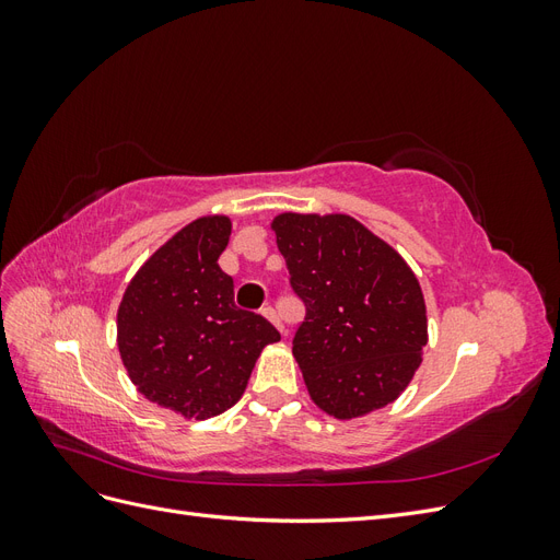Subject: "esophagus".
I'll list each match as a JSON object with an SVG mask.
<instances>
[{
	"instance_id": "34e87169",
	"label": "esophagus",
	"mask_w": 560,
	"mask_h": 560,
	"mask_svg": "<svg viewBox=\"0 0 560 560\" xmlns=\"http://www.w3.org/2000/svg\"><path fill=\"white\" fill-rule=\"evenodd\" d=\"M261 313H264V315H266V317H268L270 322H273V325H276V327H278V329H280L282 334L287 331V329H284V325H282V319H280V315H278V311H276V308H270V306H266V308H264Z\"/></svg>"
}]
</instances>
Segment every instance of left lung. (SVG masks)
I'll return each instance as SVG.
<instances>
[{
  "label": "left lung",
  "instance_id": "8db88e82",
  "mask_svg": "<svg viewBox=\"0 0 560 560\" xmlns=\"http://www.w3.org/2000/svg\"><path fill=\"white\" fill-rule=\"evenodd\" d=\"M273 231L306 306L292 352L313 401L341 420L395 401L428 343L413 270L348 214L284 212Z\"/></svg>",
  "mask_w": 560,
  "mask_h": 560
}]
</instances>
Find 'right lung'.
Masks as SVG:
<instances>
[{
    "label": "right lung",
    "instance_id": "add662e5",
    "mask_svg": "<svg viewBox=\"0 0 560 560\" xmlns=\"http://www.w3.org/2000/svg\"><path fill=\"white\" fill-rule=\"evenodd\" d=\"M229 217H200L135 273L118 306V350L140 393L184 418L224 413L245 393L278 329L235 306L233 278L217 259Z\"/></svg>",
    "mask_w": 560,
    "mask_h": 560
}]
</instances>
